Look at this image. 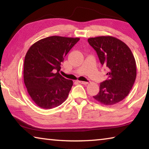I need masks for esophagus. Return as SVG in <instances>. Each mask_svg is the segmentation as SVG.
Returning a JSON list of instances; mask_svg holds the SVG:
<instances>
[{"instance_id":"esophagus-1","label":"esophagus","mask_w":149,"mask_h":149,"mask_svg":"<svg viewBox=\"0 0 149 149\" xmlns=\"http://www.w3.org/2000/svg\"><path fill=\"white\" fill-rule=\"evenodd\" d=\"M78 82H79V84H84V85H87L88 84V82L82 81H78Z\"/></svg>"}]
</instances>
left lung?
Masks as SVG:
<instances>
[{
  "label": "left lung",
  "mask_w": 149,
  "mask_h": 149,
  "mask_svg": "<svg viewBox=\"0 0 149 149\" xmlns=\"http://www.w3.org/2000/svg\"><path fill=\"white\" fill-rule=\"evenodd\" d=\"M100 63L108 70V79L100 84V91L93 98L102 104L111 106L122 101L134 84L137 70L133 54L125 42L112 36L88 39Z\"/></svg>",
  "instance_id": "1"
}]
</instances>
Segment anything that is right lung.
Instances as JSON below:
<instances>
[{
	"label": "right lung",
	"mask_w": 149,
	"mask_h": 149,
	"mask_svg": "<svg viewBox=\"0 0 149 149\" xmlns=\"http://www.w3.org/2000/svg\"><path fill=\"white\" fill-rule=\"evenodd\" d=\"M79 38L51 36L33 44L25 56L24 80L27 92L38 107H58L68 96L72 80L59 74L61 62Z\"/></svg>",
	"instance_id": "obj_1"
}]
</instances>
